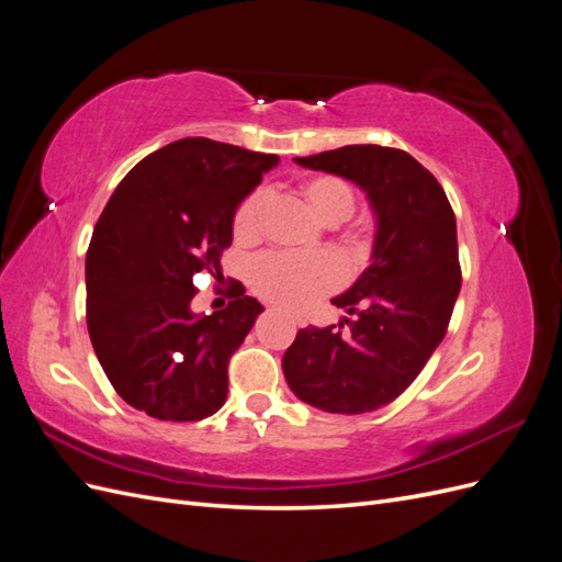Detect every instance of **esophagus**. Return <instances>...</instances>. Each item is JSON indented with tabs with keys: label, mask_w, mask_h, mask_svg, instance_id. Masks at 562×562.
Listing matches in <instances>:
<instances>
[{
	"label": "esophagus",
	"mask_w": 562,
	"mask_h": 562,
	"mask_svg": "<svg viewBox=\"0 0 562 562\" xmlns=\"http://www.w3.org/2000/svg\"><path fill=\"white\" fill-rule=\"evenodd\" d=\"M293 323H297V326H302V318H300V316H293Z\"/></svg>",
	"instance_id": "obj_1"
}]
</instances>
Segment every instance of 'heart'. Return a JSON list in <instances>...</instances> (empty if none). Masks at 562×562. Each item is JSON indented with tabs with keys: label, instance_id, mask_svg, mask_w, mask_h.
Segmentation results:
<instances>
[{
	"label": "heart",
	"instance_id": "1",
	"mask_svg": "<svg viewBox=\"0 0 562 562\" xmlns=\"http://www.w3.org/2000/svg\"><path fill=\"white\" fill-rule=\"evenodd\" d=\"M300 194L323 225H339L353 213L351 184L335 176H314L300 184ZM265 194L252 192L234 215V239L258 241L262 232ZM250 285L262 300L283 310H304L342 281V267L330 255L271 252L250 265Z\"/></svg>",
	"mask_w": 562,
	"mask_h": 562
}]
</instances>
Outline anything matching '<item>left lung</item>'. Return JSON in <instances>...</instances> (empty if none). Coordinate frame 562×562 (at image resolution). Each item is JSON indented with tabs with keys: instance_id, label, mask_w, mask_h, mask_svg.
I'll list each match as a JSON object with an SVG mask.
<instances>
[{
	"instance_id": "1",
	"label": "left lung",
	"mask_w": 562,
	"mask_h": 562,
	"mask_svg": "<svg viewBox=\"0 0 562 562\" xmlns=\"http://www.w3.org/2000/svg\"><path fill=\"white\" fill-rule=\"evenodd\" d=\"M297 166L333 173L366 194L375 217L370 265L335 307L339 328H302L283 353L293 394L323 413L361 415L394 401L443 342L462 288L457 223L438 180L407 151L347 145Z\"/></svg>"
}]
</instances>
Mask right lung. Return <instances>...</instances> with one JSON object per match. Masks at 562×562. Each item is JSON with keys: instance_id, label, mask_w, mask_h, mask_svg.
Here are the masks:
<instances>
[{"instance_id": "obj_1", "label": "right lung", "mask_w": 562, "mask_h": 562, "mask_svg": "<svg viewBox=\"0 0 562 562\" xmlns=\"http://www.w3.org/2000/svg\"><path fill=\"white\" fill-rule=\"evenodd\" d=\"M277 155L209 138L151 151L119 182L87 252V323L108 380L135 411L199 422L227 401V363L265 310L232 281V302L192 310L199 271L220 274L234 215Z\"/></svg>"}]
</instances>
